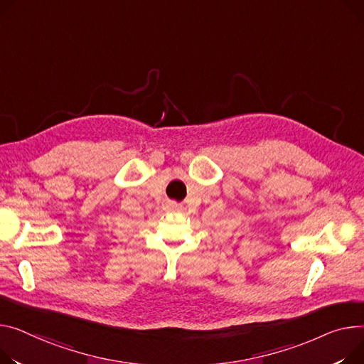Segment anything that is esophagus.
I'll return each mask as SVG.
<instances>
[{
	"instance_id": "34e87169",
	"label": "esophagus",
	"mask_w": 364,
	"mask_h": 364,
	"mask_svg": "<svg viewBox=\"0 0 364 364\" xmlns=\"http://www.w3.org/2000/svg\"><path fill=\"white\" fill-rule=\"evenodd\" d=\"M171 208H173L174 210H180V206H178L177 203H171Z\"/></svg>"
}]
</instances>
